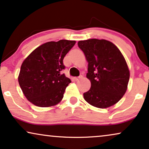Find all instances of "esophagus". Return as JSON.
Masks as SVG:
<instances>
[{"label":"esophagus","instance_id":"obj_1","mask_svg":"<svg viewBox=\"0 0 149 149\" xmlns=\"http://www.w3.org/2000/svg\"><path fill=\"white\" fill-rule=\"evenodd\" d=\"M82 78V76H79L78 77H76V78H75V79H76V80H80V79Z\"/></svg>","mask_w":149,"mask_h":149}]
</instances>
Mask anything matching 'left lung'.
Wrapping results in <instances>:
<instances>
[{"label":"left lung","mask_w":149,"mask_h":149,"mask_svg":"<svg viewBox=\"0 0 149 149\" xmlns=\"http://www.w3.org/2000/svg\"><path fill=\"white\" fill-rule=\"evenodd\" d=\"M78 45L88 63L86 78L91 83L84 100L97 108L113 106L127 89L130 73L125 58L113 43L103 39L81 40Z\"/></svg>","instance_id":"1"}]
</instances>
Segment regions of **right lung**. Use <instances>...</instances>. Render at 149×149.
Listing matches in <instances>:
<instances>
[{"mask_svg": "<svg viewBox=\"0 0 149 149\" xmlns=\"http://www.w3.org/2000/svg\"><path fill=\"white\" fill-rule=\"evenodd\" d=\"M76 41L61 40L45 43L33 50L22 63L18 82L30 102L40 107L57 104L71 82L62 71L63 59Z\"/></svg>", "mask_w": 149, "mask_h": 149, "instance_id": "add662e5", "label": "right lung"}]
</instances>
